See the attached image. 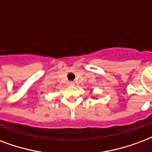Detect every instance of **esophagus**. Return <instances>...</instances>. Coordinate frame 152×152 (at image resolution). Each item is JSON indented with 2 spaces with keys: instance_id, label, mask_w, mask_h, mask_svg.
Wrapping results in <instances>:
<instances>
[{
  "instance_id": "1",
  "label": "esophagus",
  "mask_w": 152,
  "mask_h": 152,
  "mask_svg": "<svg viewBox=\"0 0 152 152\" xmlns=\"http://www.w3.org/2000/svg\"><path fill=\"white\" fill-rule=\"evenodd\" d=\"M68 85H69V86H74V85H75V83H74V82H72V81H69V82H68Z\"/></svg>"
}]
</instances>
